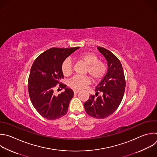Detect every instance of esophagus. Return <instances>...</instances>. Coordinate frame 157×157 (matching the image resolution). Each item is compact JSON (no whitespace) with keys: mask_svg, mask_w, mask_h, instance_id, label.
I'll use <instances>...</instances> for the list:
<instances>
[{"mask_svg":"<svg viewBox=\"0 0 157 157\" xmlns=\"http://www.w3.org/2000/svg\"><path fill=\"white\" fill-rule=\"evenodd\" d=\"M73 92H74V93L75 94H77V93H78L79 92V90H73Z\"/></svg>","mask_w":157,"mask_h":157,"instance_id":"esophagus-1","label":"esophagus"}]
</instances>
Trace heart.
Masks as SVG:
<instances>
[{
	"mask_svg": "<svg viewBox=\"0 0 157 157\" xmlns=\"http://www.w3.org/2000/svg\"><path fill=\"white\" fill-rule=\"evenodd\" d=\"M75 59L86 65L85 74H89L94 81H100L105 76L107 70L106 63L98 60V56L92 52H84L76 56ZM61 70L65 76H68L71 74L73 65L70 59H66L62 62ZM90 82V78L88 76H75L69 80L68 86L74 89H82Z\"/></svg>",
	"mask_w": 157,
	"mask_h": 157,
	"instance_id": "b5f03b06",
	"label": "heart"
}]
</instances>
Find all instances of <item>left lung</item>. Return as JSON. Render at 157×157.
<instances>
[{"label":"left lung","instance_id":"obj_1","mask_svg":"<svg viewBox=\"0 0 157 157\" xmlns=\"http://www.w3.org/2000/svg\"><path fill=\"white\" fill-rule=\"evenodd\" d=\"M108 62V71L84 103L86 113L96 118H105L113 114L121 103L126 87L123 69L119 59L109 50L97 47ZM100 93L101 96H98Z\"/></svg>","mask_w":157,"mask_h":157}]
</instances>
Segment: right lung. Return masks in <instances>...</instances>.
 I'll return each mask as SVG.
<instances>
[{
  "label": "right lung",
  "mask_w": 157,
  "mask_h": 157,
  "mask_svg": "<svg viewBox=\"0 0 157 157\" xmlns=\"http://www.w3.org/2000/svg\"><path fill=\"white\" fill-rule=\"evenodd\" d=\"M79 47L51 48L34 60L28 78V92L33 105L44 118L59 119L65 115L74 92L60 81L63 78L62 62ZM65 91L56 96L53 89L57 84Z\"/></svg>",
  "instance_id": "obj_1"
}]
</instances>
